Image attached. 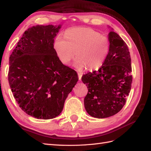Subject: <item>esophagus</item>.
I'll return each instance as SVG.
<instances>
[{"instance_id": "obj_1", "label": "esophagus", "mask_w": 151, "mask_h": 151, "mask_svg": "<svg viewBox=\"0 0 151 151\" xmlns=\"http://www.w3.org/2000/svg\"><path fill=\"white\" fill-rule=\"evenodd\" d=\"M78 78L80 81H81L82 76V73L81 72H78Z\"/></svg>"}]
</instances>
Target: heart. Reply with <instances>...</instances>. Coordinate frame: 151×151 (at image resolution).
Masks as SVG:
<instances>
[{"label": "heart", "mask_w": 151, "mask_h": 151, "mask_svg": "<svg viewBox=\"0 0 151 151\" xmlns=\"http://www.w3.org/2000/svg\"><path fill=\"white\" fill-rule=\"evenodd\" d=\"M65 38L58 36L53 43L54 52L63 65H69L76 52L75 65L77 68L97 69L103 64L110 51L108 38L91 28H69L65 31Z\"/></svg>", "instance_id": "obj_1"}]
</instances>
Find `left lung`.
Returning <instances> with one entry per match:
<instances>
[{
	"instance_id": "1",
	"label": "left lung",
	"mask_w": 151,
	"mask_h": 151,
	"mask_svg": "<svg viewBox=\"0 0 151 151\" xmlns=\"http://www.w3.org/2000/svg\"><path fill=\"white\" fill-rule=\"evenodd\" d=\"M110 51L99 69L84 75L82 81L88 93L84 107L91 116L102 119L119 111L131 89L132 76L130 52L127 44L113 28L108 34Z\"/></svg>"
}]
</instances>
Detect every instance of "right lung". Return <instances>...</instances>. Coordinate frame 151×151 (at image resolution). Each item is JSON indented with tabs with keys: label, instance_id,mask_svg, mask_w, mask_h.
I'll return each instance as SVG.
<instances>
[{
	"label": "right lung",
	"instance_id": "right-lung-1",
	"mask_svg": "<svg viewBox=\"0 0 151 151\" xmlns=\"http://www.w3.org/2000/svg\"><path fill=\"white\" fill-rule=\"evenodd\" d=\"M62 25H36L24 32L9 57L8 81L25 113L50 119L63 110L78 81L75 70L60 62L53 49Z\"/></svg>",
	"mask_w": 151,
	"mask_h": 151
}]
</instances>
